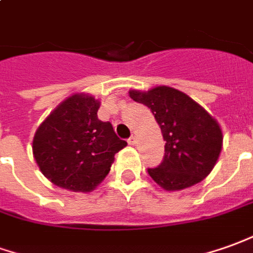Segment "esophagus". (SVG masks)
Instances as JSON below:
<instances>
[{
  "label": "esophagus",
  "instance_id": "esophagus-1",
  "mask_svg": "<svg viewBox=\"0 0 253 253\" xmlns=\"http://www.w3.org/2000/svg\"><path fill=\"white\" fill-rule=\"evenodd\" d=\"M128 143L132 144V146H133V144H136V133H135V132H133V133H132V136L128 139Z\"/></svg>",
  "mask_w": 253,
  "mask_h": 253
}]
</instances>
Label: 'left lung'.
Segmentation results:
<instances>
[{
  "instance_id": "left-lung-1",
  "label": "left lung",
  "mask_w": 253,
  "mask_h": 253,
  "mask_svg": "<svg viewBox=\"0 0 253 253\" xmlns=\"http://www.w3.org/2000/svg\"><path fill=\"white\" fill-rule=\"evenodd\" d=\"M130 99L147 106L161 128L165 156L151 179L168 191L187 189L211 173L222 151L223 135L217 121L186 93L170 86L147 92L129 90Z\"/></svg>"
}]
</instances>
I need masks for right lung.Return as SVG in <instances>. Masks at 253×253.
I'll return each mask as SVG.
<instances>
[{"label":"right lung","mask_w":253,"mask_h":253,"mask_svg":"<svg viewBox=\"0 0 253 253\" xmlns=\"http://www.w3.org/2000/svg\"><path fill=\"white\" fill-rule=\"evenodd\" d=\"M100 102L76 93L46 117L33 139V154L43 176L70 191L88 193L102 183L114 156L126 146L110 123L97 118Z\"/></svg>","instance_id":"obj_1"}]
</instances>
